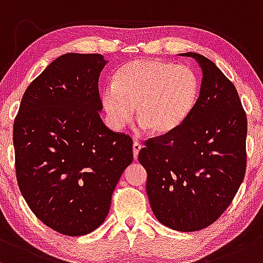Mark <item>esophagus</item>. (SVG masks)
Masks as SVG:
<instances>
[{"label":"esophagus","instance_id":"1","mask_svg":"<svg viewBox=\"0 0 263 263\" xmlns=\"http://www.w3.org/2000/svg\"><path fill=\"white\" fill-rule=\"evenodd\" d=\"M140 150H141V144L139 141H134V144H133V155H134V159L138 158Z\"/></svg>","mask_w":263,"mask_h":263}]
</instances>
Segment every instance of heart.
Listing matches in <instances>:
<instances>
[{
  "label": "heart",
  "instance_id": "1",
  "mask_svg": "<svg viewBox=\"0 0 263 263\" xmlns=\"http://www.w3.org/2000/svg\"><path fill=\"white\" fill-rule=\"evenodd\" d=\"M200 82L191 68L161 60H134L117 70L113 84L100 90L108 123L122 130L137 113L153 135H166L181 126L195 108Z\"/></svg>",
  "mask_w": 263,
  "mask_h": 263
}]
</instances>
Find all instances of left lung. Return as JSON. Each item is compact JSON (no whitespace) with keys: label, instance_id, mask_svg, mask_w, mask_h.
Listing matches in <instances>:
<instances>
[{"label":"left lung","instance_id":"1","mask_svg":"<svg viewBox=\"0 0 263 263\" xmlns=\"http://www.w3.org/2000/svg\"><path fill=\"white\" fill-rule=\"evenodd\" d=\"M202 70L195 108L176 130L145 141L139 163L155 217L176 231L210 226L229 208L246 171L247 118L237 90L199 53Z\"/></svg>","mask_w":263,"mask_h":263}]
</instances>
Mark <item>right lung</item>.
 Here are the masks:
<instances>
[{"label": "right lung", "mask_w": 263, "mask_h": 263, "mask_svg": "<svg viewBox=\"0 0 263 263\" xmlns=\"http://www.w3.org/2000/svg\"><path fill=\"white\" fill-rule=\"evenodd\" d=\"M102 54L67 53L28 85L13 124L16 176L32 212L54 231L82 236L107 217L133 161L129 135L105 126Z\"/></svg>", "instance_id": "right-lung-1"}]
</instances>
